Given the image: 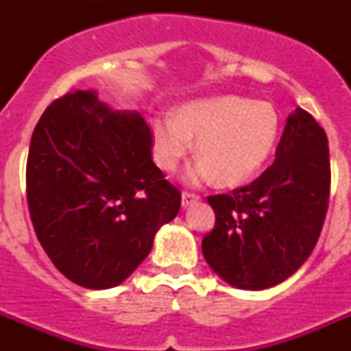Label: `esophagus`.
<instances>
[{
	"label": "esophagus",
	"mask_w": 351,
	"mask_h": 351,
	"mask_svg": "<svg viewBox=\"0 0 351 351\" xmlns=\"http://www.w3.org/2000/svg\"><path fill=\"white\" fill-rule=\"evenodd\" d=\"M181 198H182V207H190L191 204H195V202H198V200H200V197H198V195H195V193H190V191H182V195H181Z\"/></svg>",
	"instance_id": "esophagus-1"
}]
</instances>
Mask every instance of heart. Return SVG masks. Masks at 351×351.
Masks as SVG:
<instances>
[{"label":"heart","instance_id":"obj_1","mask_svg":"<svg viewBox=\"0 0 351 351\" xmlns=\"http://www.w3.org/2000/svg\"><path fill=\"white\" fill-rule=\"evenodd\" d=\"M278 135L274 105L234 95L188 101L151 126L154 161L165 172H176L197 142L200 161L188 172L191 184L213 178L219 186L244 184L269 160Z\"/></svg>","mask_w":351,"mask_h":351}]
</instances>
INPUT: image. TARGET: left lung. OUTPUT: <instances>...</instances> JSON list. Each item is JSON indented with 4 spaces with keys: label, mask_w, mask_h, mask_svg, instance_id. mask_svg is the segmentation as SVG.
Wrapping results in <instances>:
<instances>
[{
    "label": "left lung",
    "mask_w": 351,
    "mask_h": 351,
    "mask_svg": "<svg viewBox=\"0 0 351 351\" xmlns=\"http://www.w3.org/2000/svg\"><path fill=\"white\" fill-rule=\"evenodd\" d=\"M328 193L327 135L297 107L288 116L274 163L251 184L207 198L216 223L202 241L204 258L241 290L283 283L315 250Z\"/></svg>",
    "instance_id": "1"
}]
</instances>
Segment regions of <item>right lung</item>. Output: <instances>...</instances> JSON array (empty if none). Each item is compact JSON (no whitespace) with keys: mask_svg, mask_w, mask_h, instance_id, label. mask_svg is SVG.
Wrapping results in <instances>:
<instances>
[{"mask_svg":"<svg viewBox=\"0 0 351 351\" xmlns=\"http://www.w3.org/2000/svg\"><path fill=\"white\" fill-rule=\"evenodd\" d=\"M151 130L96 91H71L42 114L29 144L27 206L58 271L91 290L117 287L172 221L181 193L153 163Z\"/></svg>","mask_w":351,"mask_h":351,"instance_id":"add662e5","label":"right lung"}]
</instances>
